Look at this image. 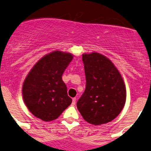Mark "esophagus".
<instances>
[{"label":"esophagus","instance_id":"1","mask_svg":"<svg viewBox=\"0 0 151 151\" xmlns=\"http://www.w3.org/2000/svg\"><path fill=\"white\" fill-rule=\"evenodd\" d=\"M76 98H73V103H72V106H75V104H76Z\"/></svg>","mask_w":151,"mask_h":151}]
</instances>
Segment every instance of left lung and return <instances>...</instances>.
I'll use <instances>...</instances> for the list:
<instances>
[{
  "label": "left lung",
  "instance_id": "left-lung-1",
  "mask_svg": "<svg viewBox=\"0 0 151 151\" xmlns=\"http://www.w3.org/2000/svg\"><path fill=\"white\" fill-rule=\"evenodd\" d=\"M86 88L77 102L85 121L101 125L117 117L127 99L125 84L121 73L108 58L97 52L83 54Z\"/></svg>",
  "mask_w": 151,
  "mask_h": 151
}]
</instances>
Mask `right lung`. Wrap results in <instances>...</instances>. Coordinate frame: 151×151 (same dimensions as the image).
I'll list each match as a JSON object with an SVG mask.
<instances>
[{
    "label": "right lung",
    "instance_id": "right-lung-1",
    "mask_svg": "<svg viewBox=\"0 0 151 151\" xmlns=\"http://www.w3.org/2000/svg\"><path fill=\"white\" fill-rule=\"evenodd\" d=\"M73 58L68 52L54 51L37 62L24 79L22 96L26 106L43 121L57 119L72 103L62 75Z\"/></svg>",
    "mask_w": 151,
    "mask_h": 151
}]
</instances>
